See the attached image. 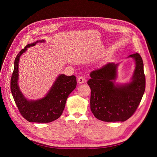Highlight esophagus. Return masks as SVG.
<instances>
[{
	"instance_id": "1",
	"label": "esophagus",
	"mask_w": 157,
	"mask_h": 157,
	"mask_svg": "<svg viewBox=\"0 0 157 157\" xmlns=\"http://www.w3.org/2000/svg\"><path fill=\"white\" fill-rule=\"evenodd\" d=\"M85 81H86V79H85V78L83 76H80L78 79V83L79 84L83 83H85Z\"/></svg>"
}]
</instances>
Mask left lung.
<instances>
[{
  "label": "left lung",
  "mask_w": 157,
  "mask_h": 157,
  "mask_svg": "<svg viewBox=\"0 0 157 157\" xmlns=\"http://www.w3.org/2000/svg\"><path fill=\"white\" fill-rule=\"evenodd\" d=\"M136 67L128 83L117 84L118 63H108L90 73L87 83L91 89L90 109L95 118L104 121H125L132 117L145 91L144 65L138 53L129 55Z\"/></svg>",
  "instance_id": "8db88e82"
}]
</instances>
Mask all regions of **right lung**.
<instances>
[{
  "instance_id": "1",
  "label": "right lung",
  "mask_w": 157,
  "mask_h": 157,
  "mask_svg": "<svg viewBox=\"0 0 157 157\" xmlns=\"http://www.w3.org/2000/svg\"><path fill=\"white\" fill-rule=\"evenodd\" d=\"M44 42V40H37L35 43L28 44L21 49L15 59L11 79V90L14 102L22 117L29 122L49 123L59 118L65 108L68 96L76 88L77 85L75 76H67L65 74H60L43 98L29 100L24 96L18 85L20 58L28 48Z\"/></svg>"
}]
</instances>
